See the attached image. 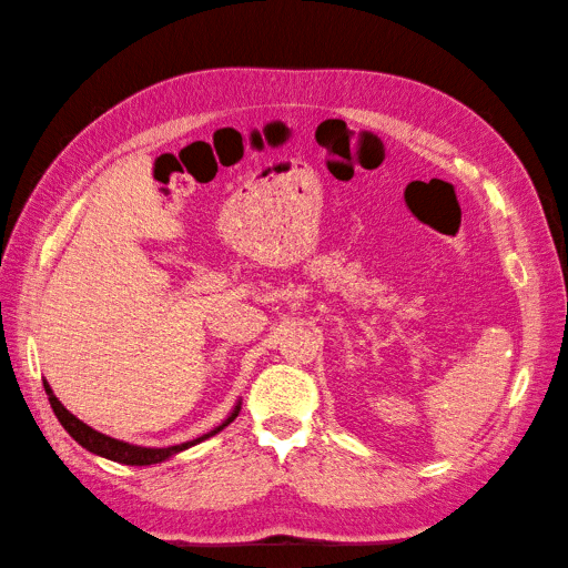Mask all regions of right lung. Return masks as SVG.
I'll return each instance as SVG.
<instances>
[{"mask_svg": "<svg viewBox=\"0 0 568 568\" xmlns=\"http://www.w3.org/2000/svg\"><path fill=\"white\" fill-rule=\"evenodd\" d=\"M43 388H45L48 403H51L58 422L65 427V432L70 434L72 439H75L80 446H84V449L92 452V454L110 458V462H116V464H126V466H151V464H161V462H165V458L175 456L178 452L190 449V446H195V444L204 442L207 437H212V434L222 432V429L229 425V422H234L236 415H239V405H236L234 413L229 415V417L222 422V425L216 427V429H212L210 434H202V437L192 439V442H185V444L163 446V449H151V446H134V444L112 439V437H106V434L88 427L82 419H78L72 413H68V409H65L63 405H60V400H58V397H55L53 390H51V385H48L45 381H43Z\"/></svg>", "mask_w": 568, "mask_h": 568, "instance_id": "add662e5", "label": "right lung"}]
</instances>
